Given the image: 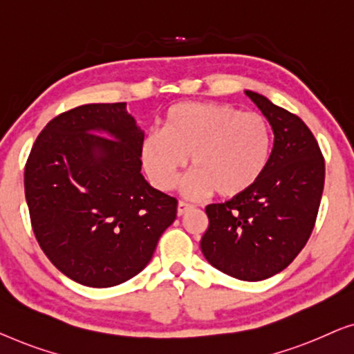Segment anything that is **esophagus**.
I'll use <instances>...</instances> for the list:
<instances>
[{
    "label": "esophagus",
    "mask_w": 354,
    "mask_h": 354,
    "mask_svg": "<svg viewBox=\"0 0 354 354\" xmlns=\"http://www.w3.org/2000/svg\"><path fill=\"white\" fill-rule=\"evenodd\" d=\"M192 205L191 203H186V202H179L178 203V216H183L184 213H187L189 210H192Z\"/></svg>",
    "instance_id": "obj_1"
}]
</instances>
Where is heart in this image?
Listing matches in <instances>:
<instances>
[{
	"label": "heart",
	"mask_w": 354,
	"mask_h": 354,
	"mask_svg": "<svg viewBox=\"0 0 354 354\" xmlns=\"http://www.w3.org/2000/svg\"><path fill=\"white\" fill-rule=\"evenodd\" d=\"M272 144V128L261 113L221 102H181L168 109L162 129L142 138L141 160L149 179L170 191L191 156L196 168L183 184L186 196L218 191L231 198L265 175Z\"/></svg>",
	"instance_id": "obj_1"
}]
</instances>
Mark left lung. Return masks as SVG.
Here are the masks:
<instances>
[{"label":"left lung","instance_id":"8db88e82","mask_svg":"<svg viewBox=\"0 0 354 354\" xmlns=\"http://www.w3.org/2000/svg\"><path fill=\"white\" fill-rule=\"evenodd\" d=\"M274 133L270 165L255 186L225 203H210L203 257L218 271L257 282L281 272L306 245L324 189V158L300 117L245 91Z\"/></svg>","mask_w":354,"mask_h":354}]
</instances>
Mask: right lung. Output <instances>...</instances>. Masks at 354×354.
I'll use <instances>...</instances> for the list:
<instances>
[{
	"instance_id": "right-lung-1",
	"label": "right lung",
	"mask_w": 354,
	"mask_h": 354,
	"mask_svg": "<svg viewBox=\"0 0 354 354\" xmlns=\"http://www.w3.org/2000/svg\"><path fill=\"white\" fill-rule=\"evenodd\" d=\"M144 131L127 102L84 104L53 118L26 165L35 237L62 274L113 287L152 260L176 198L141 173Z\"/></svg>"
}]
</instances>
